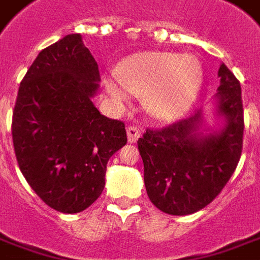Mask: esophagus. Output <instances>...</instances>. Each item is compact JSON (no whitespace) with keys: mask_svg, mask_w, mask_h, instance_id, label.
Here are the masks:
<instances>
[{"mask_svg":"<svg viewBox=\"0 0 260 260\" xmlns=\"http://www.w3.org/2000/svg\"><path fill=\"white\" fill-rule=\"evenodd\" d=\"M126 136H128V142L135 143L141 136V131L138 129L136 126H128L126 128Z\"/></svg>","mask_w":260,"mask_h":260,"instance_id":"34e87169","label":"esophagus"}]
</instances>
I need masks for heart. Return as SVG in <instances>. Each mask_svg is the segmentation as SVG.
Listing matches in <instances>:
<instances>
[{
  "label": "heart",
  "mask_w": 260,
  "mask_h": 260,
  "mask_svg": "<svg viewBox=\"0 0 260 260\" xmlns=\"http://www.w3.org/2000/svg\"><path fill=\"white\" fill-rule=\"evenodd\" d=\"M117 80L108 79L105 88L114 99H126V90L146 94L148 111L161 121L186 115L199 99L204 84V67L194 54L141 52L117 67Z\"/></svg>",
  "instance_id": "heart-1"
}]
</instances>
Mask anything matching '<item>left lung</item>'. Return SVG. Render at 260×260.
Instances as JSON below:
<instances>
[{
	"label": "left lung",
	"mask_w": 260,
	"mask_h": 260,
	"mask_svg": "<svg viewBox=\"0 0 260 260\" xmlns=\"http://www.w3.org/2000/svg\"><path fill=\"white\" fill-rule=\"evenodd\" d=\"M212 99L215 126L206 107L160 131H146L138 141L143 180L150 201L170 215H187L208 206L237 169L242 152L244 108L241 84L224 63Z\"/></svg>",
	"instance_id": "left-lung-1"
}]
</instances>
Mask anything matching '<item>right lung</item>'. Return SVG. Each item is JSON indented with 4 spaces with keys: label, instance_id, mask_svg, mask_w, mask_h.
<instances>
[{
    "label": "right lung",
    "instance_id": "1",
    "mask_svg": "<svg viewBox=\"0 0 260 260\" xmlns=\"http://www.w3.org/2000/svg\"><path fill=\"white\" fill-rule=\"evenodd\" d=\"M99 64L80 34L43 49L25 74L12 115L16 160L32 190L64 214L86 210L105 186L107 163L126 143L125 124L92 103Z\"/></svg>",
    "mask_w": 260,
    "mask_h": 260
}]
</instances>
